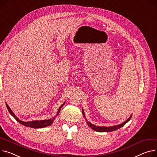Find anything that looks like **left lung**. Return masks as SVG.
<instances>
[{"instance_id": "obj_1", "label": "left lung", "mask_w": 157, "mask_h": 157, "mask_svg": "<svg viewBox=\"0 0 157 157\" xmlns=\"http://www.w3.org/2000/svg\"><path fill=\"white\" fill-rule=\"evenodd\" d=\"M82 114L83 116H84L86 121V123L88 124V126H90V128H91L93 130L95 131H97V132H112V131H116L121 128H122V126H124L125 124H126L128 122H129L130 121V119H131V117H132V114L130 116V117L126 120L124 122H123L122 123L120 124H118V125H116V126H109V127H105V126H96V125L95 124H91V122H90L89 121H88L86 119V117H85V112H84V110H83V109H82Z\"/></svg>"}]
</instances>
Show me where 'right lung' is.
<instances>
[{
    "label": "right lung",
    "mask_w": 157,
    "mask_h": 157,
    "mask_svg": "<svg viewBox=\"0 0 157 157\" xmlns=\"http://www.w3.org/2000/svg\"><path fill=\"white\" fill-rule=\"evenodd\" d=\"M65 104V102L61 105V106L59 108V110L57 111V114L56 115V116L54 117L52 119H45V120H41V121H29V122H24L23 121H21L20 119H19L16 116V115L14 114V113L12 111V110L10 109V107H9V105L7 104V103H6V105L7 107V109H8L9 112L10 113V114L18 122H19L21 124L25 126L26 127H29L31 128H45L47 127L48 126H50V125L53 123V122L54 121V120L56 119V117L59 114V112L61 110V108Z\"/></svg>",
    "instance_id": "right-lung-1"
}]
</instances>
